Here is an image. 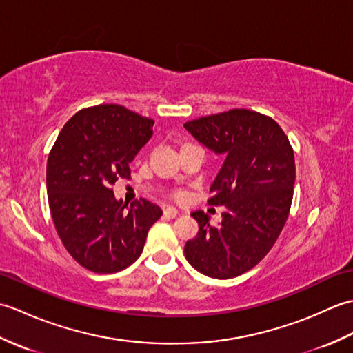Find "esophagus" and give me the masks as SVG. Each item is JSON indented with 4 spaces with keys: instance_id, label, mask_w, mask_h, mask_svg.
Here are the masks:
<instances>
[{
    "instance_id": "34e87169",
    "label": "esophagus",
    "mask_w": 353,
    "mask_h": 353,
    "mask_svg": "<svg viewBox=\"0 0 353 353\" xmlns=\"http://www.w3.org/2000/svg\"><path fill=\"white\" fill-rule=\"evenodd\" d=\"M165 214H167L168 216H171V219H174V216H177L179 214H181V211H179V209L174 208V206H168L167 209H165Z\"/></svg>"
}]
</instances>
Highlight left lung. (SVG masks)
Masks as SVG:
<instances>
[{
    "mask_svg": "<svg viewBox=\"0 0 353 353\" xmlns=\"http://www.w3.org/2000/svg\"><path fill=\"white\" fill-rule=\"evenodd\" d=\"M206 148L224 157L209 191L211 205H224L221 221L191 215L199 234L185 244L190 264L209 277L229 279L253 268L282 232L296 181L294 153L273 118L234 109L185 123Z\"/></svg>",
    "mask_w": 353,
    "mask_h": 353,
    "instance_id": "1",
    "label": "left lung"
}]
</instances>
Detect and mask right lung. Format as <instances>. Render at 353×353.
<instances>
[{
    "label": "right lung",
    "mask_w": 353,
    "mask_h": 353,
    "mask_svg": "<svg viewBox=\"0 0 353 353\" xmlns=\"http://www.w3.org/2000/svg\"><path fill=\"white\" fill-rule=\"evenodd\" d=\"M154 121L118 104L77 112L52 145L47 192L52 221L65 249L81 267L115 273L144 249L162 209L145 199L130 206L112 185L130 179V163L153 134Z\"/></svg>",
    "instance_id": "add662e5"
}]
</instances>
